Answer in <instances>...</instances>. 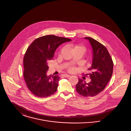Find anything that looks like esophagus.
<instances>
[{
  "label": "esophagus",
  "mask_w": 131,
  "mask_h": 131,
  "mask_svg": "<svg viewBox=\"0 0 131 131\" xmlns=\"http://www.w3.org/2000/svg\"><path fill=\"white\" fill-rule=\"evenodd\" d=\"M63 76H64V77H66V78H68V77H69L70 76L69 75V74H63Z\"/></svg>",
  "instance_id": "obj_1"
}]
</instances>
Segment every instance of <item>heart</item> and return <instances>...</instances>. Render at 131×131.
Instances as JSON below:
<instances>
[{"label":"heart","mask_w":131,"mask_h":131,"mask_svg":"<svg viewBox=\"0 0 131 131\" xmlns=\"http://www.w3.org/2000/svg\"><path fill=\"white\" fill-rule=\"evenodd\" d=\"M68 46L71 48L74 53L80 52L82 54H83L86 51L85 47L81 45H73L72 43H70V44L68 45ZM66 68L67 69L68 71L71 72H73L74 71V67L71 65L66 66Z\"/></svg>","instance_id":"1"}]
</instances>
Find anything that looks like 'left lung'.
I'll list each match as a JSON object with an SVG mask.
<instances>
[{
    "label": "left lung",
    "instance_id": "left-lung-1",
    "mask_svg": "<svg viewBox=\"0 0 131 131\" xmlns=\"http://www.w3.org/2000/svg\"><path fill=\"white\" fill-rule=\"evenodd\" d=\"M89 41L93 50V60L89 75L91 81L88 83L81 79L76 85V91L84 97L94 96L101 92L109 82L113 72L114 63L106 48L91 37H85Z\"/></svg>",
    "mask_w": 131,
    "mask_h": 131
}]
</instances>
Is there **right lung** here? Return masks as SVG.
Here are the masks:
<instances>
[{
  "label": "right lung",
  "mask_w": 131,
  "mask_h": 131,
  "mask_svg": "<svg viewBox=\"0 0 131 131\" xmlns=\"http://www.w3.org/2000/svg\"><path fill=\"white\" fill-rule=\"evenodd\" d=\"M71 40L50 35L35 39L29 46L23 59V74L28 89L34 95L46 97L57 91L60 77L47 75L48 62L53 59L59 46Z\"/></svg>",
  "instance_id": "1"
}]
</instances>
